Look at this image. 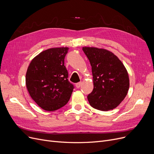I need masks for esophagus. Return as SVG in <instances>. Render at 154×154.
I'll return each mask as SVG.
<instances>
[{"label": "esophagus", "instance_id": "1", "mask_svg": "<svg viewBox=\"0 0 154 154\" xmlns=\"http://www.w3.org/2000/svg\"><path fill=\"white\" fill-rule=\"evenodd\" d=\"M82 84V82H80L76 83V86L77 88H79V87L81 86Z\"/></svg>", "mask_w": 154, "mask_h": 154}]
</instances>
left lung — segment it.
<instances>
[{"mask_svg":"<svg viewBox=\"0 0 154 154\" xmlns=\"http://www.w3.org/2000/svg\"><path fill=\"white\" fill-rule=\"evenodd\" d=\"M91 66L94 88L88 95L90 105L101 111L118 106L127 96L129 77L125 66L111 51L83 47Z\"/></svg>","mask_w":154,"mask_h":154,"instance_id":"1","label":"left lung"}]
</instances>
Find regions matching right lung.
Masks as SVG:
<instances>
[{"mask_svg":"<svg viewBox=\"0 0 154 154\" xmlns=\"http://www.w3.org/2000/svg\"><path fill=\"white\" fill-rule=\"evenodd\" d=\"M68 49L63 47L44 51L28 66L27 89L32 100L45 110L55 111L64 106L74 89L68 81V72L64 66Z\"/></svg>","mask_w":154,"mask_h":154,"instance_id":"obj_1","label":"right lung"}]
</instances>
